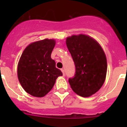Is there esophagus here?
I'll return each instance as SVG.
<instances>
[{"instance_id":"1","label":"esophagus","mask_w":127,"mask_h":127,"mask_svg":"<svg viewBox=\"0 0 127 127\" xmlns=\"http://www.w3.org/2000/svg\"><path fill=\"white\" fill-rule=\"evenodd\" d=\"M61 72H63V75H65V72H64V69H61Z\"/></svg>"}]
</instances>
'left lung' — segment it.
I'll return each instance as SVG.
<instances>
[{
    "mask_svg": "<svg viewBox=\"0 0 127 127\" xmlns=\"http://www.w3.org/2000/svg\"><path fill=\"white\" fill-rule=\"evenodd\" d=\"M66 45L75 67V74L69 79L71 87L78 95L88 97L103 86L107 72L106 55L94 39L84 34L67 37Z\"/></svg>",
    "mask_w": 127,
    "mask_h": 127,
    "instance_id": "obj_1",
    "label": "left lung"
}]
</instances>
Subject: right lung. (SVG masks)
<instances>
[{
    "label": "right lung",
    "mask_w": 127,
    "mask_h": 127,
    "mask_svg": "<svg viewBox=\"0 0 127 127\" xmlns=\"http://www.w3.org/2000/svg\"><path fill=\"white\" fill-rule=\"evenodd\" d=\"M55 40L45 39L29 44L24 49L18 64V77L24 90L31 95L43 97L63 75L51 58Z\"/></svg>",
    "instance_id": "1"
}]
</instances>
